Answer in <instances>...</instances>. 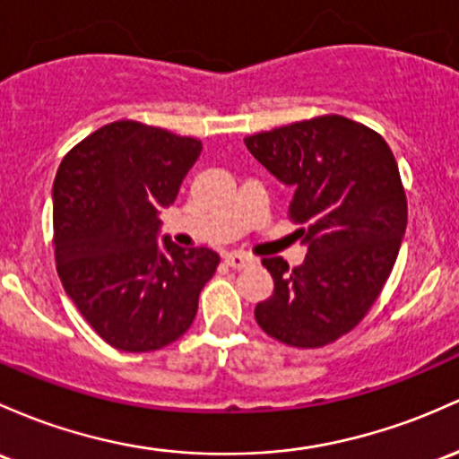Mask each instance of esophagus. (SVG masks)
Returning a JSON list of instances; mask_svg holds the SVG:
<instances>
[{"instance_id": "34e87169", "label": "esophagus", "mask_w": 459, "mask_h": 459, "mask_svg": "<svg viewBox=\"0 0 459 459\" xmlns=\"http://www.w3.org/2000/svg\"><path fill=\"white\" fill-rule=\"evenodd\" d=\"M224 261H226V265H230V268H235V270L248 268V265L255 264L248 255H241V253H229L224 256Z\"/></svg>"}]
</instances>
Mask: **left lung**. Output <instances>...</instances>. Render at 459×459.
<instances>
[{"mask_svg": "<svg viewBox=\"0 0 459 459\" xmlns=\"http://www.w3.org/2000/svg\"><path fill=\"white\" fill-rule=\"evenodd\" d=\"M276 180L294 189L290 218L307 256L290 270L264 259L274 279L255 307L256 325L296 349H320L368 314L394 268L407 226L399 165L381 134L340 115L244 139Z\"/></svg>", "mask_w": 459, "mask_h": 459, "instance_id": "left-lung-1", "label": "left lung"}]
</instances>
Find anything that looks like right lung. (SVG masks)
<instances>
[{
	"mask_svg": "<svg viewBox=\"0 0 459 459\" xmlns=\"http://www.w3.org/2000/svg\"><path fill=\"white\" fill-rule=\"evenodd\" d=\"M203 152L198 139L113 122L80 141L54 178L58 276L80 314L113 349L159 351L198 311L220 255L160 238V211Z\"/></svg>",
	"mask_w": 459,
	"mask_h": 459,
	"instance_id": "add662e5",
	"label": "right lung"
}]
</instances>
